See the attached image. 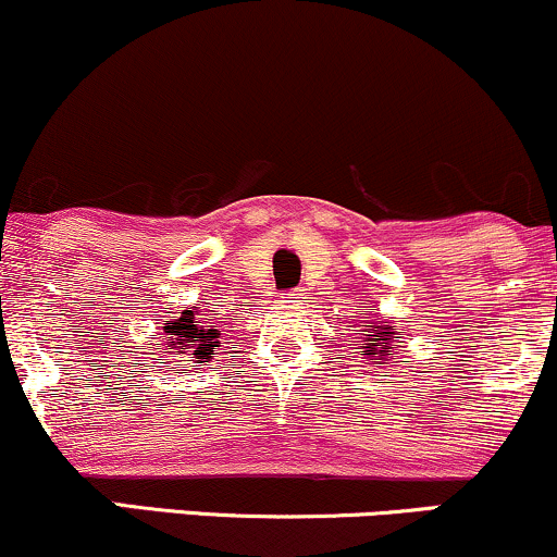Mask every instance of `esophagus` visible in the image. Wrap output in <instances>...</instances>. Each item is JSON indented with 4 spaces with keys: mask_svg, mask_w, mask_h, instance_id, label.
<instances>
[{
    "mask_svg": "<svg viewBox=\"0 0 557 557\" xmlns=\"http://www.w3.org/2000/svg\"><path fill=\"white\" fill-rule=\"evenodd\" d=\"M283 298L285 300H300V298H304V293H300V290H285Z\"/></svg>",
    "mask_w": 557,
    "mask_h": 557,
    "instance_id": "34e87169",
    "label": "esophagus"
}]
</instances>
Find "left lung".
<instances>
[{
  "mask_svg": "<svg viewBox=\"0 0 557 557\" xmlns=\"http://www.w3.org/2000/svg\"><path fill=\"white\" fill-rule=\"evenodd\" d=\"M361 327H369V330H361L367 332V337H363L361 343L363 359L387 361L389 356H393V343H395L393 327H389L387 322H369V324H361Z\"/></svg>",
  "mask_w": 557,
  "mask_h": 557,
  "instance_id": "8db88e82",
  "label": "left lung"
}]
</instances>
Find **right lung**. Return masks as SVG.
Returning <instances> with one entry per match:
<instances>
[{"instance_id": "obj_1", "label": "right lung", "mask_w": 557, "mask_h": 557, "mask_svg": "<svg viewBox=\"0 0 557 557\" xmlns=\"http://www.w3.org/2000/svg\"><path fill=\"white\" fill-rule=\"evenodd\" d=\"M164 335H168V354H188L190 359H198L196 363L209 361L214 356V348H220V341H216L220 330L203 327L196 306L181 311V317L168 322Z\"/></svg>"}]
</instances>
